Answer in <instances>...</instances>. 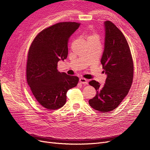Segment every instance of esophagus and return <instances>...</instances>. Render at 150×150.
<instances>
[{
	"instance_id": "esophagus-1",
	"label": "esophagus",
	"mask_w": 150,
	"mask_h": 150,
	"mask_svg": "<svg viewBox=\"0 0 150 150\" xmlns=\"http://www.w3.org/2000/svg\"><path fill=\"white\" fill-rule=\"evenodd\" d=\"M79 82L81 83V84H88V80L84 78H81L79 79Z\"/></svg>"
}]
</instances>
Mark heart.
Here are the masks:
<instances>
[{"label": "heart", "instance_id": "1", "mask_svg": "<svg viewBox=\"0 0 150 150\" xmlns=\"http://www.w3.org/2000/svg\"><path fill=\"white\" fill-rule=\"evenodd\" d=\"M91 38H98V36L96 35H95V34L91 35H89V37H88V39H91Z\"/></svg>", "mask_w": 150, "mask_h": 150}]
</instances>
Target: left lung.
Returning <instances> with one entry per match:
<instances>
[{
	"label": "left lung",
	"instance_id": "1",
	"mask_svg": "<svg viewBox=\"0 0 150 150\" xmlns=\"http://www.w3.org/2000/svg\"><path fill=\"white\" fill-rule=\"evenodd\" d=\"M105 38L101 62L107 76L105 84L92 80L89 84L96 94L89 100L94 110L108 112L120 105L131 88L133 62L127 40L121 31L110 21L104 22Z\"/></svg>",
	"mask_w": 150,
	"mask_h": 150
}]
</instances>
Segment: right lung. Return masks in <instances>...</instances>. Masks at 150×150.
Instances as JSON below:
<instances>
[{
	"instance_id": "right-lung-1",
	"label": "right lung",
	"mask_w": 150,
	"mask_h": 150,
	"mask_svg": "<svg viewBox=\"0 0 150 150\" xmlns=\"http://www.w3.org/2000/svg\"><path fill=\"white\" fill-rule=\"evenodd\" d=\"M77 22H59L36 36L28 52L27 81L38 103L47 110L64 105L67 91L76 87L79 78L57 70V62L67 58L71 35L79 28Z\"/></svg>"
}]
</instances>
